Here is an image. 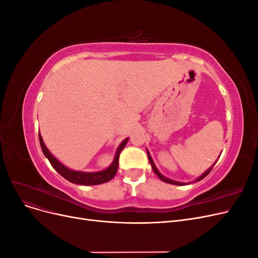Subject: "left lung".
I'll return each mask as SVG.
<instances>
[{
    "instance_id": "1",
    "label": "left lung",
    "mask_w": 258,
    "mask_h": 258,
    "mask_svg": "<svg viewBox=\"0 0 258 258\" xmlns=\"http://www.w3.org/2000/svg\"><path fill=\"white\" fill-rule=\"evenodd\" d=\"M147 152V156H148V160H150V162H151V166H152V168H153V170H154V172L156 173V174H157V176L161 179V181H163V182H166V183H169V184H172V185H186V183H181V182H176V181H173V179H170V178H168V177H166V176H163L160 172H159V171H158V169H157V167H156L155 166V163H154V160L152 159V156H151V154H150V152H148V151H146ZM221 156V155H220ZM218 158H220V157H218ZM217 161V160H216ZM216 161L213 163V165H212V167H210L207 171H206V172H204V174H201L199 177H197L196 179H195V181L194 182H199V181H201V179L202 178H205L210 172H211V170H212L213 169V167L215 166V163H216ZM188 184H190V183H188Z\"/></svg>"
}]
</instances>
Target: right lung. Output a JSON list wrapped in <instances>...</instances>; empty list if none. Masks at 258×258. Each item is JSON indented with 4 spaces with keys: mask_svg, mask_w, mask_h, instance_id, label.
<instances>
[{
    "mask_svg": "<svg viewBox=\"0 0 258 258\" xmlns=\"http://www.w3.org/2000/svg\"><path fill=\"white\" fill-rule=\"evenodd\" d=\"M38 138H40V144L42 147V151L45 155V157L47 158L50 162V165L53 167V169L57 171V172L63 176L66 179H68L69 182L74 183V184H80V185H98V184H103L112 179L116 172L117 169H118V160H119V155L121 151L123 150V147L126 146L129 138L124 139L123 141L119 144V146L117 147L116 153H115V157L112 161V163L108 166L106 169L97 171V172H83V171H76L72 170L68 167H66L56 158L53 157L52 154L48 151V148L46 147L43 138L41 136L40 132H38Z\"/></svg>",
    "mask_w": 258,
    "mask_h": 258,
    "instance_id": "1",
    "label": "right lung"
}]
</instances>
